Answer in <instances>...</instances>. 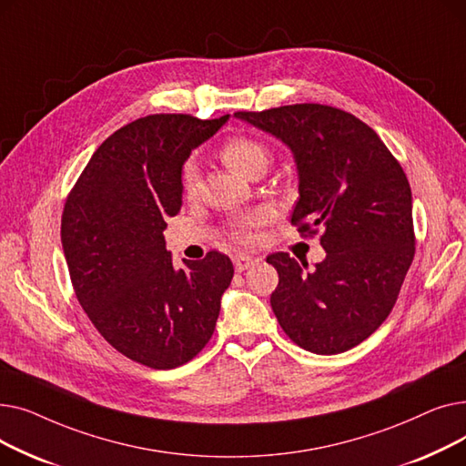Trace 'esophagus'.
Listing matches in <instances>:
<instances>
[{"mask_svg": "<svg viewBox=\"0 0 466 466\" xmlns=\"http://www.w3.org/2000/svg\"><path fill=\"white\" fill-rule=\"evenodd\" d=\"M234 268H236V272H246L248 268H251L255 262H257V258H253V257H249V255H236L234 258Z\"/></svg>", "mask_w": 466, "mask_h": 466, "instance_id": "esophagus-1", "label": "esophagus"}]
</instances>
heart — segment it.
Instances as JSON below:
<instances>
[{
	"label": "heart",
	"mask_w": 466,
	"mask_h": 466,
	"mask_svg": "<svg viewBox=\"0 0 466 466\" xmlns=\"http://www.w3.org/2000/svg\"><path fill=\"white\" fill-rule=\"evenodd\" d=\"M220 158L223 162L232 167L238 174L246 176V177H255L262 176L264 169L270 164L272 153L268 149V145H264L260 139H255L251 136H234L227 139L223 145H220ZM181 185L183 192L188 198L198 190V169L194 167V164H185L183 167V176H181ZM262 211H251L243 218H239L238 223L230 228V236L238 241L248 246L255 239L253 228L262 223Z\"/></svg>",
	"instance_id": "heart-1"
}]
</instances>
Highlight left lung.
Returning <instances> with one entry per match:
<instances>
[{
	"mask_svg": "<svg viewBox=\"0 0 466 466\" xmlns=\"http://www.w3.org/2000/svg\"><path fill=\"white\" fill-rule=\"evenodd\" d=\"M234 115L295 155L300 198L290 225L304 238L321 232L327 251L309 274L289 253L266 258L279 276L270 297L278 323L306 351L344 353L387 319L415 255L404 169L369 125L332 106Z\"/></svg>",
	"mask_w": 466,
	"mask_h": 466,
	"instance_id": "1",
	"label": "left lung"
}]
</instances>
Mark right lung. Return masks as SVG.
<instances>
[{
    "label": "right lung",
    "mask_w": 466,
    "mask_h": 466,
    "mask_svg": "<svg viewBox=\"0 0 466 466\" xmlns=\"http://www.w3.org/2000/svg\"><path fill=\"white\" fill-rule=\"evenodd\" d=\"M227 120L160 113L130 122L97 147L64 206L62 248L79 304L107 344L155 370L206 348L234 276L218 251L176 270L162 234L183 204L185 160Z\"/></svg>",
    "instance_id": "obj_1"
}]
</instances>
